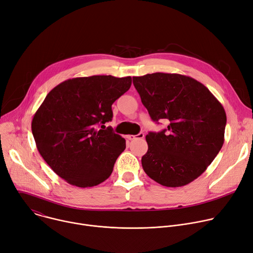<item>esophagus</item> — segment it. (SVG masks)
<instances>
[{
    "label": "esophagus",
    "instance_id": "34e87169",
    "mask_svg": "<svg viewBox=\"0 0 253 253\" xmlns=\"http://www.w3.org/2000/svg\"><path fill=\"white\" fill-rule=\"evenodd\" d=\"M145 137V133L144 132H139L138 134H128L127 135V139L132 141V140H135V139H143Z\"/></svg>",
    "mask_w": 253,
    "mask_h": 253
}]
</instances>
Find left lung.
Returning <instances> with one entry per match:
<instances>
[{
  "label": "left lung",
  "mask_w": 253,
  "mask_h": 253,
  "mask_svg": "<svg viewBox=\"0 0 253 253\" xmlns=\"http://www.w3.org/2000/svg\"><path fill=\"white\" fill-rule=\"evenodd\" d=\"M132 83L152 121L168 123L167 128L146 135L144 171L167 187L197 179L224 144V107L205 85L187 76L154 73L132 77Z\"/></svg>",
  "instance_id": "8db88e82"
}]
</instances>
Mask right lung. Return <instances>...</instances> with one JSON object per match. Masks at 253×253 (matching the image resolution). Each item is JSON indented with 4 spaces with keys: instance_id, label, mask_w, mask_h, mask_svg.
<instances>
[{
    "instance_id": "obj_1",
    "label": "right lung",
    "mask_w": 253,
    "mask_h": 253,
    "mask_svg": "<svg viewBox=\"0 0 253 253\" xmlns=\"http://www.w3.org/2000/svg\"><path fill=\"white\" fill-rule=\"evenodd\" d=\"M131 78H73L54 87L35 112L31 128L38 152L68 183L92 187L106 180L126 140L105 123Z\"/></svg>"
}]
</instances>
